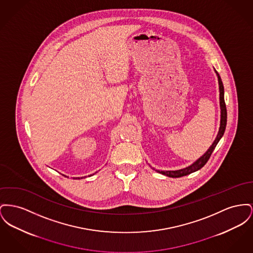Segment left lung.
<instances>
[{"mask_svg":"<svg viewBox=\"0 0 253 253\" xmlns=\"http://www.w3.org/2000/svg\"><path fill=\"white\" fill-rule=\"evenodd\" d=\"M216 72V71H215ZM216 74L218 75V80H219V89H220V106H221V124H220V129H219V133L217 134L216 139L214 140L213 144L210 146V148L208 149L207 153L201 157L196 163H194L192 165L184 168V169H180L177 171H160V170H156L157 172L165 175L167 177L170 178H179V177H183L186 175H189L191 173H193L195 171H198L199 169H201L202 167L205 166V164H207L211 156V154L213 153L214 149L216 147V145L218 144V142L220 141V139L222 138V136L224 133L225 130V126H226V119H227V113H226V106L224 102V96H223V85L222 82V79L220 77L219 74L216 72Z\"/></svg>","mask_w":253,"mask_h":253,"instance_id":"8db88e82","label":"left lung"}]
</instances>
